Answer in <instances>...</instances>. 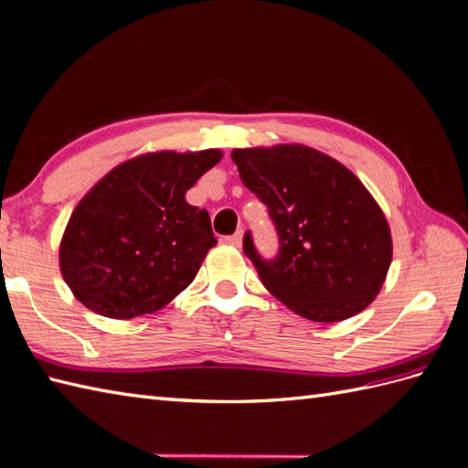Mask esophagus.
Segmentation results:
<instances>
[{
  "mask_svg": "<svg viewBox=\"0 0 468 468\" xmlns=\"http://www.w3.org/2000/svg\"><path fill=\"white\" fill-rule=\"evenodd\" d=\"M242 238H244V232L240 230V232H236V234H232V236H226L224 242L230 244V246H240V244H242Z\"/></svg>",
  "mask_w": 468,
  "mask_h": 468,
  "instance_id": "1",
  "label": "esophagus"
}]
</instances>
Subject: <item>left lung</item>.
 Returning a JSON list of instances; mask_svg holds the SVG:
<instances>
[{"instance_id": "1", "label": "left lung", "mask_w": 468, "mask_h": 468, "mask_svg": "<svg viewBox=\"0 0 468 468\" xmlns=\"http://www.w3.org/2000/svg\"><path fill=\"white\" fill-rule=\"evenodd\" d=\"M232 161L280 236V254L270 261L244 236L266 290L312 322H344L366 310L389 271L393 240L363 182L305 144L234 148Z\"/></svg>"}]
</instances>
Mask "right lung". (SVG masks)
Listing matches in <instances>:
<instances>
[{
	"mask_svg": "<svg viewBox=\"0 0 468 468\" xmlns=\"http://www.w3.org/2000/svg\"><path fill=\"white\" fill-rule=\"evenodd\" d=\"M222 161L220 148L156 151L121 163L79 200L59 244V268L90 312L133 320L186 290L216 246L207 210L186 190Z\"/></svg>",
	"mask_w": 468,
	"mask_h": 468,
	"instance_id": "obj_1",
	"label": "right lung"
}]
</instances>
